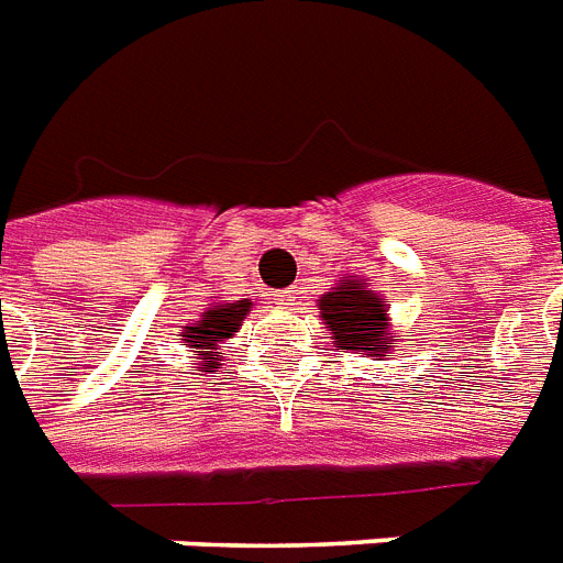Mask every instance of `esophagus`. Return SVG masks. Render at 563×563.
Here are the masks:
<instances>
[{"label": "esophagus", "instance_id": "34e87169", "mask_svg": "<svg viewBox=\"0 0 563 563\" xmlns=\"http://www.w3.org/2000/svg\"><path fill=\"white\" fill-rule=\"evenodd\" d=\"M296 299H299V296H296V290H292V287L276 292V305H282V308H290V305H296Z\"/></svg>", "mask_w": 563, "mask_h": 563}]
</instances>
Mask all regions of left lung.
I'll return each mask as SVG.
<instances>
[{
  "label": "left lung",
  "mask_w": 563,
  "mask_h": 563,
  "mask_svg": "<svg viewBox=\"0 0 563 563\" xmlns=\"http://www.w3.org/2000/svg\"><path fill=\"white\" fill-rule=\"evenodd\" d=\"M316 308L322 313V324H328L331 331L336 351L388 360V354L397 347L388 305L368 285V278L345 273L336 287L319 296Z\"/></svg>",
  "instance_id": "left-lung-1"
}]
</instances>
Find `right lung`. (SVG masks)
<instances>
[{
  "label": "right lung",
  "instance_id": "add662e5",
  "mask_svg": "<svg viewBox=\"0 0 563 563\" xmlns=\"http://www.w3.org/2000/svg\"><path fill=\"white\" fill-rule=\"evenodd\" d=\"M250 308H253L250 299L212 301L209 308H203L198 319L184 324L180 342H187V347H192V360L201 368H216L221 347L241 331V322L247 319Z\"/></svg>",
  "mask_w": 563,
  "mask_h": 563
}]
</instances>
